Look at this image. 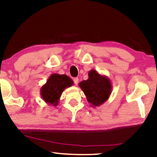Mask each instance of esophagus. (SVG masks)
<instances>
[{"label": "esophagus", "mask_w": 157, "mask_h": 157, "mask_svg": "<svg viewBox=\"0 0 157 157\" xmlns=\"http://www.w3.org/2000/svg\"><path fill=\"white\" fill-rule=\"evenodd\" d=\"M74 83L76 85H77L78 84V78H74Z\"/></svg>", "instance_id": "esophagus-1"}]
</instances>
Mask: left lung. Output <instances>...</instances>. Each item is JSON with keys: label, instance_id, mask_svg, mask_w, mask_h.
I'll return each mask as SVG.
<instances>
[{"label": "left lung", "instance_id": "obj_1", "mask_svg": "<svg viewBox=\"0 0 157 157\" xmlns=\"http://www.w3.org/2000/svg\"><path fill=\"white\" fill-rule=\"evenodd\" d=\"M89 78L79 83L87 101L93 107H99L109 99L112 93L111 81L107 76L99 74L96 70H91Z\"/></svg>", "mask_w": 157, "mask_h": 157}]
</instances>
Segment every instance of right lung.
Segmentation results:
<instances>
[{
    "instance_id": "add662e5",
    "label": "right lung",
    "mask_w": 157,
    "mask_h": 157,
    "mask_svg": "<svg viewBox=\"0 0 157 157\" xmlns=\"http://www.w3.org/2000/svg\"><path fill=\"white\" fill-rule=\"evenodd\" d=\"M74 85V81L66 75L53 74L49 77L40 89V94L48 105L58 106L61 94L66 88Z\"/></svg>"
}]
</instances>
